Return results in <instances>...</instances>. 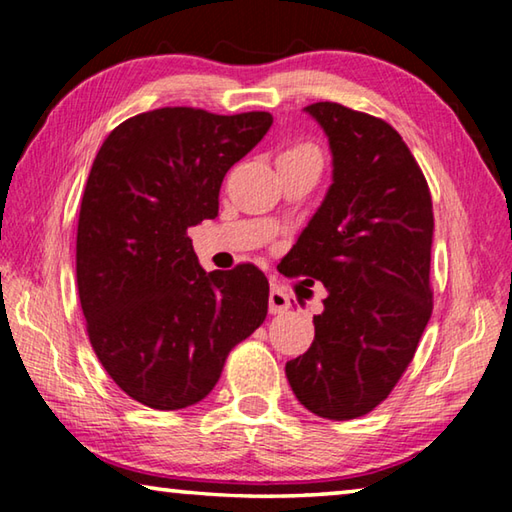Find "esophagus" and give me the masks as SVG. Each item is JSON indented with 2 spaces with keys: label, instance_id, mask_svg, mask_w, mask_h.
<instances>
[{
  "label": "esophagus",
  "instance_id": "esophagus-1",
  "mask_svg": "<svg viewBox=\"0 0 512 512\" xmlns=\"http://www.w3.org/2000/svg\"><path fill=\"white\" fill-rule=\"evenodd\" d=\"M289 307V293L282 287H271V293H268V311H271V314H284V311H289Z\"/></svg>",
  "mask_w": 512,
  "mask_h": 512
}]
</instances>
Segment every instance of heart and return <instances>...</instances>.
I'll list each match as a JSON object with an SVG mask.
<instances>
[{"label":"heart","mask_w":512,"mask_h":512,"mask_svg":"<svg viewBox=\"0 0 512 512\" xmlns=\"http://www.w3.org/2000/svg\"><path fill=\"white\" fill-rule=\"evenodd\" d=\"M287 153H309V155H318V151H316L311 144H298V146H293V149H289Z\"/></svg>","instance_id":"heart-1"}]
</instances>
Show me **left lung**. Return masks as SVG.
<instances>
[{
	"label": "left lung",
	"instance_id": "1",
	"mask_svg": "<svg viewBox=\"0 0 512 512\" xmlns=\"http://www.w3.org/2000/svg\"><path fill=\"white\" fill-rule=\"evenodd\" d=\"M327 135L332 185L289 253L291 275L325 284L323 314L287 363L298 402L352 420L384 402L431 318V194L386 121L332 101L305 108Z\"/></svg>",
	"mask_w": 512,
	"mask_h": 512
}]
</instances>
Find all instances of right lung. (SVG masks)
<instances>
[{
  "label": "right lung",
  "instance_id": "1",
  "mask_svg": "<svg viewBox=\"0 0 512 512\" xmlns=\"http://www.w3.org/2000/svg\"><path fill=\"white\" fill-rule=\"evenodd\" d=\"M271 124L268 112L160 108L119 124L94 158L76 235L79 298L101 366L144 406L201 402L230 350L264 323V273L203 271L187 230L219 214L225 173Z\"/></svg>",
  "mask_w": 512,
  "mask_h": 512
}]
</instances>
